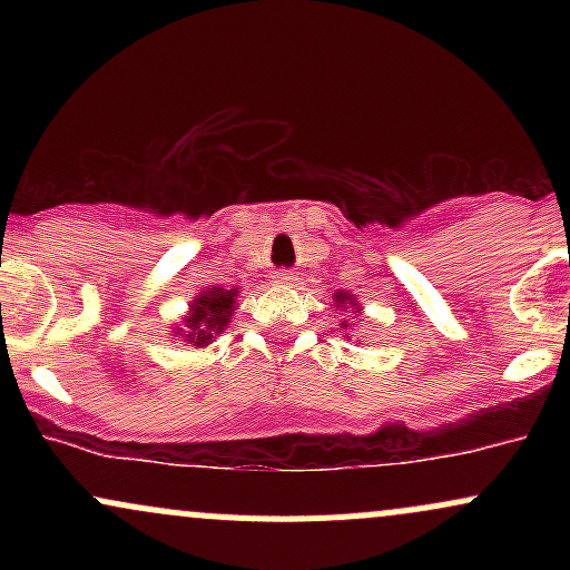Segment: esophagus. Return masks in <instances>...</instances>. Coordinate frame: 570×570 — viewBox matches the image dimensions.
Returning <instances> with one entry per match:
<instances>
[{
    "label": "esophagus",
    "instance_id": "esophagus-1",
    "mask_svg": "<svg viewBox=\"0 0 570 570\" xmlns=\"http://www.w3.org/2000/svg\"><path fill=\"white\" fill-rule=\"evenodd\" d=\"M273 281H276V284H292L294 273L292 271H284V267H281V271L273 273Z\"/></svg>",
    "mask_w": 570,
    "mask_h": 570
}]
</instances>
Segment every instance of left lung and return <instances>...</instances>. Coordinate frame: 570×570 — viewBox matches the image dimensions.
Wrapping results in <instances>:
<instances>
[{
    "mask_svg": "<svg viewBox=\"0 0 570 570\" xmlns=\"http://www.w3.org/2000/svg\"><path fill=\"white\" fill-rule=\"evenodd\" d=\"M335 297H337V305H340V307H345V303H351V299H353V294L337 292V294H335ZM345 326H348V324H345Z\"/></svg>",
    "mask_w": 570,
    "mask_h": 570,
    "instance_id": "1",
    "label": "left lung"
}]
</instances>
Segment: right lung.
Masks as SVG:
<instances>
[{
    "instance_id": "right-lung-1",
    "label": "right lung",
    "mask_w": 570,
    "mask_h": 570,
    "mask_svg": "<svg viewBox=\"0 0 570 570\" xmlns=\"http://www.w3.org/2000/svg\"><path fill=\"white\" fill-rule=\"evenodd\" d=\"M238 297L235 289H222V286H214L212 292H203L193 299V313L185 318V335L189 343L195 345H208L214 335H219L225 330L227 318L235 311L233 299Z\"/></svg>"
}]
</instances>
